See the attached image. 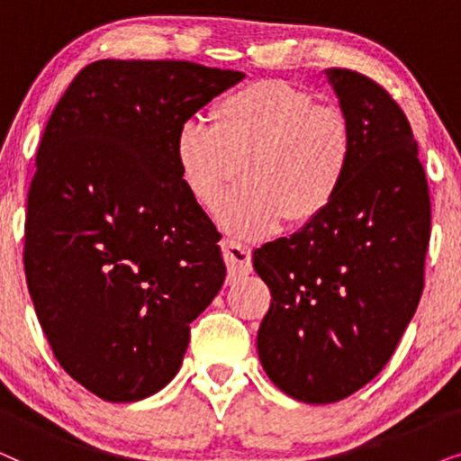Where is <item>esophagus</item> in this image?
I'll list each match as a JSON object with an SVG mask.
<instances>
[{"mask_svg":"<svg viewBox=\"0 0 461 461\" xmlns=\"http://www.w3.org/2000/svg\"><path fill=\"white\" fill-rule=\"evenodd\" d=\"M222 258L229 268V279H237V276H245L251 273V251L245 245L237 241H222Z\"/></svg>","mask_w":461,"mask_h":461,"instance_id":"1","label":"esophagus"}]
</instances>
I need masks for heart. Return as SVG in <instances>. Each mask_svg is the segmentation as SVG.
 Here are the masks:
<instances>
[{
	"instance_id": "obj_1",
	"label": "heart",
	"mask_w": 461,
	"mask_h": 461,
	"mask_svg": "<svg viewBox=\"0 0 461 461\" xmlns=\"http://www.w3.org/2000/svg\"><path fill=\"white\" fill-rule=\"evenodd\" d=\"M210 119H186L174 155L203 207L216 205L241 169L245 182L216 212L226 230L264 237L285 218L311 224L336 203L357 155L355 125L339 106L319 104L287 81L260 79L220 96Z\"/></svg>"
}]
</instances>
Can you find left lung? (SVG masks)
<instances>
[{
    "label": "left lung",
    "instance_id": "1",
    "mask_svg": "<svg viewBox=\"0 0 461 461\" xmlns=\"http://www.w3.org/2000/svg\"><path fill=\"white\" fill-rule=\"evenodd\" d=\"M355 125L357 155L336 203L254 251L273 300L258 355L276 388L325 405L384 369L415 314L430 241V194L405 113L374 79L327 68Z\"/></svg>",
    "mask_w": 461,
    "mask_h": 461
}]
</instances>
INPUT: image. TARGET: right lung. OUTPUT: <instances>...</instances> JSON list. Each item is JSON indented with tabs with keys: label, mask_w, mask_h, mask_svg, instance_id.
Instances as JSON below:
<instances>
[{
	"label": "right lung",
	"mask_w": 461,
	"mask_h": 461,
	"mask_svg": "<svg viewBox=\"0 0 461 461\" xmlns=\"http://www.w3.org/2000/svg\"><path fill=\"white\" fill-rule=\"evenodd\" d=\"M243 77L186 60H96L48 119L24 273L54 357L100 399L159 393L222 287L220 232L180 178L174 140Z\"/></svg>",
	"instance_id": "right-lung-1"
}]
</instances>
